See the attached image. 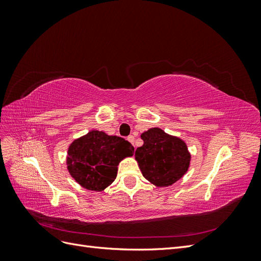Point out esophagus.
<instances>
[{"label":"esophagus","mask_w":261,"mask_h":261,"mask_svg":"<svg viewBox=\"0 0 261 261\" xmlns=\"http://www.w3.org/2000/svg\"><path fill=\"white\" fill-rule=\"evenodd\" d=\"M127 140L129 141V143H132V144L134 145V141H135V137L130 135V136H128V137H127Z\"/></svg>","instance_id":"esophagus-1"}]
</instances>
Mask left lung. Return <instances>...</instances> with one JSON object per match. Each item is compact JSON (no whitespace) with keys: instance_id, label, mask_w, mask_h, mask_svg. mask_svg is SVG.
I'll return each mask as SVG.
<instances>
[{"instance_id":"obj_1","label":"left lung","mask_w":261,"mask_h":261,"mask_svg":"<svg viewBox=\"0 0 261 261\" xmlns=\"http://www.w3.org/2000/svg\"><path fill=\"white\" fill-rule=\"evenodd\" d=\"M144 145L138 147L135 160L144 177L156 187H168L183 177L191 164V152L185 141L152 127L140 135Z\"/></svg>"}]
</instances>
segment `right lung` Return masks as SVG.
<instances>
[{"label":"right lung","instance_id":"right-lung-1","mask_svg":"<svg viewBox=\"0 0 261 261\" xmlns=\"http://www.w3.org/2000/svg\"><path fill=\"white\" fill-rule=\"evenodd\" d=\"M133 154L134 147L124 138L90 130L68 146L66 167L82 187L102 192L116 178L117 165Z\"/></svg>","mask_w":261,"mask_h":261}]
</instances>
